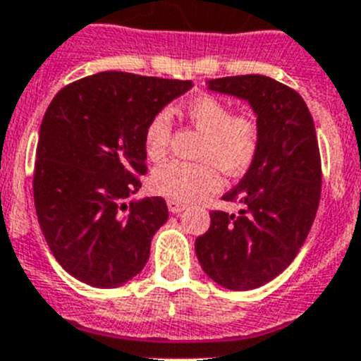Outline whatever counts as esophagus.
I'll return each mask as SVG.
<instances>
[{
	"label": "esophagus",
	"instance_id": "esophagus-1",
	"mask_svg": "<svg viewBox=\"0 0 361 361\" xmlns=\"http://www.w3.org/2000/svg\"><path fill=\"white\" fill-rule=\"evenodd\" d=\"M169 211H171V213H174V214H180L181 211H185L187 209V205L185 204H181V202H176V200H169Z\"/></svg>",
	"mask_w": 361,
	"mask_h": 361
}]
</instances>
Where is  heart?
Returning <instances> with one entry per match:
<instances>
[{
    "label": "heart",
    "mask_w": 361,
    "mask_h": 361,
    "mask_svg": "<svg viewBox=\"0 0 361 361\" xmlns=\"http://www.w3.org/2000/svg\"><path fill=\"white\" fill-rule=\"evenodd\" d=\"M183 119L204 134L198 157L204 161L187 163L171 159L156 166L150 178L157 195L176 202H196L222 187V169L229 176H240L253 165L260 148V128L253 117L233 114L229 104L213 95L192 97L181 110ZM172 123L169 111L152 115L145 126V150L154 161L161 159L171 147Z\"/></svg>",
    "instance_id": "obj_1"
}]
</instances>
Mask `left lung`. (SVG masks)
Returning <instances> with one entry per match:
<instances>
[{"label": "left lung", "instance_id": "left-lung-1", "mask_svg": "<svg viewBox=\"0 0 361 361\" xmlns=\"http://www.w3.org/2000/svg\"><path fill=\"white\" fill-rule=\"evenodd\" d=\"M213 92L251 104L260 148L226 202L240 213L211 211V226L196 238L200 266L227 290H253L283 274L295 259L321 198V156L307 104L295 90L264 75L209 80Z\"/></svg>", "mask_w": 361, "mask_h": 361}]
</instances>
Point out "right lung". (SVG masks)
I'll return each mask as SVG.
<instances>
[{
  "mask_svg": "<svg viewBox=\"0 0 361 361\" xmlns=\"http://www.w3.org/2000/svg\"><path fill=\"white\" fill-rule=\"evenodd\" d=\"M190 80L102 71L62 87L45 111L32 192L42 233L69 275L121 286L145 268L166 222L161 196L126 205L147 174L145 126Z\"/></svg>",
  "mask_w": 361,
  "mask_h": 361,
  "instance_id": "obj_1",
  "label": "right lung"
}]
</instances>
